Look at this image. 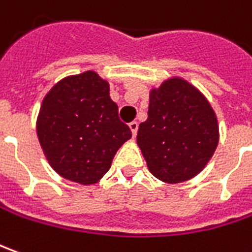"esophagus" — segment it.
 Returning a JSON list of instances; mask_svg holds the SVG:
<instances>
[{"instance_id":"esophagus-1","label":"esophagus","mask_w":252,"mask_h":252,"mask_svg":"<svg viewBox=\"0 0 252 252\" xmlns=\"http://www.w3.org/2000/svg\"><path fill=\"white\" fill-rule=\"evenodd\" d=\"M129 129H131V132H132V135H136V132H138V123L136 121H132V123H129Z\"/></svg>"}]
</instances>
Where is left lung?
Masks as SVG:
<instances>
[{
	"label": "left lung",
	"mask_w": 252,
	"mask_h": 252,
	"mask_svg": "<svg viewBox=\"0 0 252 252\" xmlns=\"http://www.w3.org/2000/svg\"><path fill=\"white\" fill-rule=\"evenodd\" d=\"M136 142L155 177L183 183L195 177L216 151L218 120L201 92L171 78L151 92L148 120L139 124Z\"/></svg>",
	"instance_id": "8db88e82"
}]
</instances>
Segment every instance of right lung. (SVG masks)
Segmentation results:
<instances>
[{"mask_svg":"<svg viewBox=\"0 0 252 252\" xmlns=\"http://www.w3.org/2000/svg\"><path fill=\"white\" fill-rule=\"evenodd\" d=\"M109 92L107 81L86 71L60 81L43 100L39 142L50 166L66 180L83 186L97 183L120 146L132 136Z\"/></svg>","mask_w":252,"mask_h":252,"instance_id":"add662e5","label":"right lung"}]
</instances>
